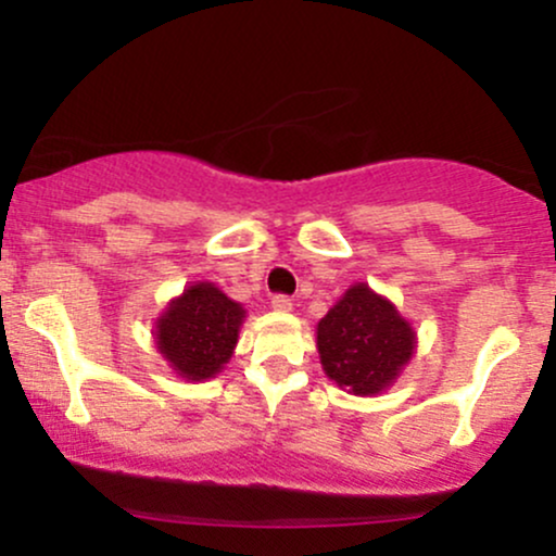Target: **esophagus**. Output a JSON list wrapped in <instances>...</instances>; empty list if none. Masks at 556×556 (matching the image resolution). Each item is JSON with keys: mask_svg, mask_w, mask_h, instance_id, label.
I'll use <instances>...</instances> for the list:
<instances>
[{"mask_svg": "<svg viewBox=\"0 0 556 556\" xmlns=\"http://www.w3.org/2000/svg\"><path fill=\"white\" fill-rule=\"evenodd\" d=\"M271 308L274 311H292V300L287 295H274L271 298Z\"/></svg>", "mask_w": 556, "mask_h": 556, "instance_id": "obj_1", "label": "esophagus"}]
</instances>
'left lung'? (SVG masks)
<instances>
[{
	"label": "left lung",
	"instance_id": "left-lung-1",
	"mask_svg": "<svg viewBox=\"0 0 556 556\" xmlns=\"http://www.w3.org/2000/svg\"><path fill=\"white\" fill-rule=\"evenodd\" d=\"M316 348L324 374L348 392L368 394L392 387L416 350V331L394 303L355 282L318 321Z\"/></svg>",
	"mask_w": 556,
	"mask_h": 556
}]
</instances>
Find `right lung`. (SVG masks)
Here are the masks:
<instances>
[{"label":"right lung","instance_id":"1","mask_svg":"<svg viewBox=\"0 0 556 556\" xmlns=\"http://www.w3.org/2000/svg\"><path fill=\"white\" fill-rule=\"evenodd\" d=\"M242 318V305L219 287L195 282L156 318V348L182 379H212L232 358Z\"/></svg>","mask_w":556,"mask_h":556}]
</instances>
